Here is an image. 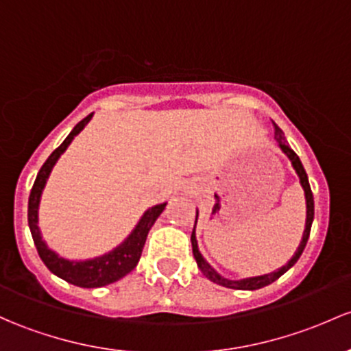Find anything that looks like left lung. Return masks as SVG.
I'll use <instances>...</instances> for the list:
<instances>
[{
    "label": "left lung",
    "mask_w": 351,
    "mask_h": 351,
    "mask_svg": "<svg viewBox=\"0 0 351 351\" xmlns=\"http://www.w3.org/2000/svg\"><path fill=\"white\" fill-rule=\"evenodd\" d=\"M272 124H274V139L279 143V147H281V149H282V153L286 154V156L291 160V165H293V168L296 169L298 176H300V183H301L302 190H304V198H306V225H304V232H302L301 243H300V247H298L296 252H294V256L291 257L289 263H287L286 265H282L281 269H278V271L271 272V274L256 276V278H245V279H239V281H234V279H225V278H222V276H220L219 272H217L215 269L212 267V265L206 263V261L204 259V256H202V254H200V250H198L197 235H195V227H197V219H198V210H197V219H195V227H193V232H191V249H193V257H195V261H197L198 269H200L202 274H204L206 279H210V281L215 282V284H220V286H223V287H230V289H245V291L261 289V287L269 286V284L274 282L276 279L281 278V276L286 271H289V269L298 263V259H300V257H301L302 250H304L306 242H308V239H309V232H311L313 219H315V198H313V191H311V186H309L308 175H306L304 168H302V163H301L300 156H298V154L294 153L293 149H291L289 145H287L286 138H284L282 129L279 128L276 123H272Z\"/></svg>",
    "instance_id": "obj_1"
}]
</instances>
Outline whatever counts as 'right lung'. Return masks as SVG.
<instances>
[{
  "label": "right lung",
  "mask_w": 351,
  "mask_h": 351,
  "mask_svg": "<svg viewBox=\"0 0 351 351\" xmlns=\"http://www.w3.org/2000/svg\"><path fill=\"white\" fill-rule=\"evenodd\" d=\"M92 114H88L86 119L80 121L75 128L70 131V134L65 138V141L62 143L53 153L50 154L49 160L43 163L40 168L38 175H36L35 183H33L32 193L28 198V225L29 232H32L33 242H35L36 250H38L40 259L43 261V264L50 269V272H53L55 276H58L60 279L67 281L73 286L79 287H102L112 284L119 279H123L124 276L129 274L132 269L136 267L139 263V257L143 254V247H145L147 232L156 222L158 217L163 213L166 204L154 205L151 208H147L145 215L139 219L138 225L134 227V230L128 235V239L123 243L112 249L110 252L104 254V256L94 257V259L87 261H69L64 257L58 256L57 252L50 249L47 245L45 241L42 239L38 228V206H40V198H42V191L47 185V180H49L51 168L58 161V158L65 153L72 139L87 126V123L90 121Z\"/></svg>",
  "instance_id": "right-lung-1"
}]
</instances>
